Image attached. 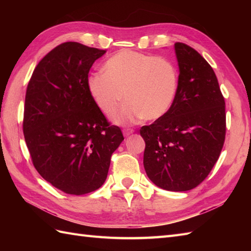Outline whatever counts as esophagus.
Returning a JSON list of instances; mask_svg holds the SVG:
<instances>
[{
  "mask_svg": "<svg viewBox=\"0 0 251 251\" xmlns=\"http://www.w3.org/2000/svg\"><path fill=\"white\" fill-rule=\"evenodd\" d=\"M134 131H135V130L132 129V128H124V129H123V134H124L125 137H128V136L131 135Z\"/></svg>",
  "mask_w": 251,
  "mask_h": 251,
  "instance_id": "esophagus-1",
  "label": "esophagus"
}]
</instances>
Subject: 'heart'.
<instances>
[{
	"label": "heart",
	"mask_w": 251,
	"mask_h": 251,
	"mask_svg": "<svg viewBox=\"0 0 251 251\" xmlns=\"http://www.w3.org/2000/svg\"><path fill=\"white\" fill-rule=\"evenodd\" d=\"M102 72L87 77V90L97 108L109 117L124 98L126 103L114 116L116 124L155 121L172 108L178 71L166 58L123 50L103 63Z\"/></svg>",
	"instance_id": "heart-1"
}]
</instances>
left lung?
Returning <instances> with one entry per match:
<instances>
[{
    "instance_id": "left-lung-1",
    "label": "left lung",
    "mask_w": 251,
    "mask_h": 251,
    "mask_svg": "<svg viewBox=\"0 0 251 251\" xmlns=\"http://www.w3.org/2000/svg\"><path fill=\"white\" fill-rule=\"evenodd\" d=\"M179 66L172 108L142 126L143 166L154 184L167 191L196 188L211 172L226 139V102L209 63L184 43L175 44Z\"/></svg>"
}]
</instances>
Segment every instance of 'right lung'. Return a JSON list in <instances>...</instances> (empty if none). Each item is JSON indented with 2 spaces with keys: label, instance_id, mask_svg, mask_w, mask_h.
Wrapping results in <instances>:
<instances>
[{
  "label": "right lung",
  "instance_id": "right-lung-1",
  "mask_svg": "<svg viewBox=\"0 0 251 251\" xmlns=\"http://www.w3.org/2000/svg\"><path fill=\"white\" fill-rule=\"evenodd\" d=\"M104 50L66 42L35 67L25 93L23 129L42 177L71 195L99 189L124 140L95 104L86 81Z\"/></svg>",
  "mask_w": 251,
  "mask_h": 251
}]
</instances>
